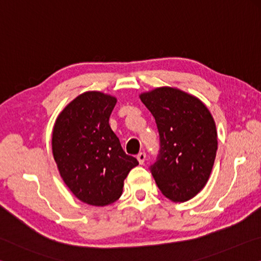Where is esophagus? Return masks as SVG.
<instances>
[{"label":"esophagus","instance_id":"esophagus-1","mask_svg":"<svg viewBox=\"0 0 261 261\" xmlns=\"http://www.w3.org/2000/svg\"><path fill=\"white\" fill-rule=\"evenodd\" d=\"M136 158H138V161H139V163L141 164V165H143V163L145 161V153L144 152H140L138 156H136Z\"/></svg>","mask_w":261,"mask_h":261}]
</instances>
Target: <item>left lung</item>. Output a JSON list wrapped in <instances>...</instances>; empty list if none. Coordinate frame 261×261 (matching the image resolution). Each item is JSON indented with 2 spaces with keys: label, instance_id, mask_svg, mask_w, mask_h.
<instances>
[{
  "label": "left lung",
  "instance_id": "8db88e82",
  "mask_svg": "<svg viewBox=\"0 0 261 261\" xmlns=\"http://www.w3.org/2000/svg\"><path fill=\"white\" fill-rule=\"evenodd\" d=\"M140 98L152 113L161 138L158 161L150 167L162 194L172 202L194 198L216 159V122L202 100L173 87H159Z\"/></svg>",
  "mask_w": 261,
  "mask_h": 261
}]
</instances>
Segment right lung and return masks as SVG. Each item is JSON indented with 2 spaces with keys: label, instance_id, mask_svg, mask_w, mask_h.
Segmentation results:
<instances>
[{
  "label": "right lung",
  "instance_id": "1",
  "mask_svg": "<svg viewBox=\"0 0 261 261\" xmlns=\"http://www.w3.org/2000/svg\"><path fill=\"white\" fill-rule=\"evenodd\" d=\"M114 96L86 91L58 114L53 129V154L63 181L77 199L107 206L120 197L123 180L139 165L123 151L109 125Z\"/></svg>",
  "mask_w": 261,
  "mask_h": 261
}]
</instances>
